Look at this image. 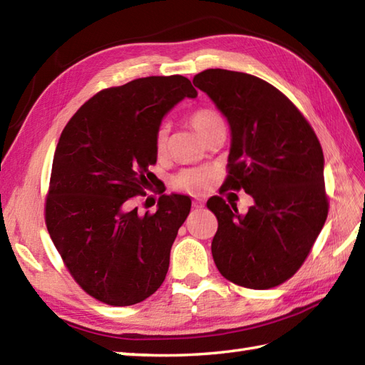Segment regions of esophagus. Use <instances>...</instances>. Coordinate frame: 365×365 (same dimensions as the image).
Listing matches in <instances>:
<instances>
[{
    "label": "esophagus",
    "instance_id": "1",
    "mask_svg": "<svg viewBox=\"0 0 365 365\" xmlns=\"http://www.w3.org/2000/svg\"><path fill=\"white\" fill-rule=\"evenodd\" d=\"M192 207L202 208L204 207V200L202 199H195V200H192Z\"/></svg>",
    "mask_w": 365,
    "mask_h": 365
}]
</instances>
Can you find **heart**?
Masks as SVG:
<instances>
[{
	"instance_id": "1",
	"label": "heart",
	"mask_w": 365,
	"mask_h": 365,
	"mask_svg": "<svg viewBox=\"0 0 365 365\" xmlns=\"http://www.w3.org/2000/svg\"><path fill=\"white\" fill-rule=\"evenodd\" d=\"M190 123L204 139L216 125H220V123L224 122L220 113L210 110V108H199V110L190 114ZM168 138L169 125L168 123H160L157 131H155V150H157L160 157L166 152ZM212 177L213 169L208 166L183 169L177 175H174L173 180H170V187L175 191L188 192V195H200V192H204L208 188V185L212 182Z\"/></svg>"
}]
</instances>
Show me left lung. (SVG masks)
<instances>
[{"mask_svg":"<svg viewBox=\"0 0 365 365\" xmlns=\"http://www.w3.org/2000/svg\"><path fill=\"white\" fill-rule=\"evenodd\" d=\"M195 86L226 115L232 131L224 190L254 199L246 215L220 196L212 254L220 273L246 289L281 285L304 263L328 216L323 150L304 115L257 76L208 68Z\"/></svg>","mask_w":365,"mask_h":365,"instance_id":"8db88e82","label":"left lung"}]
</instances>
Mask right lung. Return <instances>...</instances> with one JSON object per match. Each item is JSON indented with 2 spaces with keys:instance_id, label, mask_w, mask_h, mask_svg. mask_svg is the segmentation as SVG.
I'll use <instances>...</instances> for the list:
<instances>
[{
  "instance_id": "add662e5",
  "label": "right lung",
  "mask_w": 365,
  "mask_h": 365,
  "mask_svg": "<svg viewBox=\"0 0 365 365\" xmlns=\"http://www.w3.org/2000/svg\"><path fill=\"white\" fill-rule=\"evenodd\" d=\"M197 97L182 75L145 76L89 98L61 133L53 157L45 224L66 268L92 298L131 306L160 289L191 200L163 195L138 213L157 163L155 131L170 108Z\"/></svg>"
}]
</instances>
